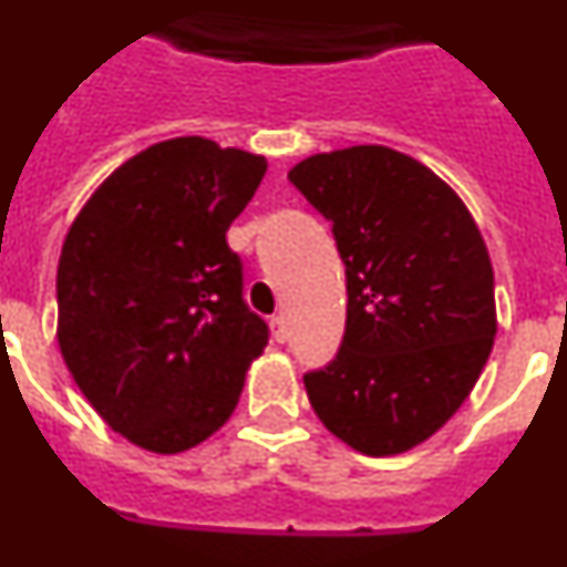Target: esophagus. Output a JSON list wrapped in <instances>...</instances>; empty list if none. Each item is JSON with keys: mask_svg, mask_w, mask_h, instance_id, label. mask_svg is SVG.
<instances>
[{"mask_svg": "<svg viewBox=\"0 0 567 567\" xmlns=\"http://www.w3.org/2000/svg\"><path fill=\"white\" fill-rule=\"evenodd\" d=\"M269 327H272V338L278 340V343H284V340H287V320L280 318V315H275V318L269 320Z\"/></svg>", "mask_w": 567, "mask_h": 567, "instance_id": "obj_1", "label": "esophagus"}]
</instances>
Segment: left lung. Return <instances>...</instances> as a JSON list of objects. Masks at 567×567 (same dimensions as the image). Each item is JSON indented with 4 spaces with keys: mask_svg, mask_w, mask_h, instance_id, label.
Segmentation results:
<instances>
[{
    "mask_svg": "<svg viewBox=\"0 0 567 567\" xmlns=\"http://www.w3.org/2000/svg\"><path fill=\"white\" fill-rule=\"evenodd\" d=\"M289 182L332 224L346 332L303 374L329 432L369 457L432 437L477 383L497 334L494 269L457 193L398 150L320 153Z\"/></svg>",
    "mask_w": 567,
    "mask_h": 567,
    "instance_id": "8db88e82",
    "label": "left lung"
}]
</instances>
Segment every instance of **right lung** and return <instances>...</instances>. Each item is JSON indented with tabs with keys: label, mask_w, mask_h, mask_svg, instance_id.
<instances>
[{
	"label": "right lung",
	"mask_w": 567,
	"mask_h": 567,
	"mask_svg": "<svg viewBox=\"0 0 567 567\" xmlns=\"http://www.w3.org/2000/svg\"><path fill=\"white\" fill-rule=\"evenodd\" d=\"M264 173V155L198 135L153 144L110 175L64 238L62 358L104 423L147 452H187L218 432L269 343L227 244Z\"/></svg>",
	"instance_id": "right-lung-1"
}]
</instances>
